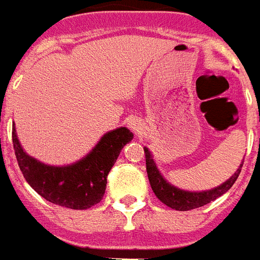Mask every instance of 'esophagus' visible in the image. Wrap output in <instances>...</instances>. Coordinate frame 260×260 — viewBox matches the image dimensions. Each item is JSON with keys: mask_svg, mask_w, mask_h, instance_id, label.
Returning a JSON list of instances; mask_svg holds the SVG:
<instances>
[{"mask_svg": "<svg viewBox=\"0 0 260 260\" xmlns=\"http://www.w3.org/2000/svg\"><path fill=\"white\" fill-rule=\"evenodd\" d=\"M127 124H128V127L132 128L133 132L136 133V134H140V133L142 132V123H141V120H140V119H138V118H136V116H134V118L128 119Z\"/></svg>", "mask_w": 260, "mask_h": 260, "instance_id": "1", "label": "esophagus"}]
</instances>
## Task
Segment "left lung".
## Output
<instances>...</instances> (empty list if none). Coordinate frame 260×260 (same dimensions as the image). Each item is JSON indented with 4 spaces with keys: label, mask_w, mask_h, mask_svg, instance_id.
<instances>
[{
    "label": "left lung",
    "mask_w": 260,
    "mask_h": 260,
    "mask_svg": "<svg viewBox=\"0 0 260 260\" xmlns=\"http://www.w3.org/2000/svg\"><path fill=\"white\" fill-rule=\"evenodd\" d=\"M144 152H145L146 160V173H148L152 190L160 202L170 208H173V210H177V211L194 210V208L206 206L222 194H225L233 186L236 179L239 178L240 171H241L244 163V161H241V165L239 166V169L236 170V173L229 179H226L225 182L220 183L219 186L208 189V190H202V192H192V190H185V189L177 188L174 185H171L157 169L153 156H152V152L146 146H144Z\"/></svg>",
    "instance_id": "8db88e82"
}]
</instances>
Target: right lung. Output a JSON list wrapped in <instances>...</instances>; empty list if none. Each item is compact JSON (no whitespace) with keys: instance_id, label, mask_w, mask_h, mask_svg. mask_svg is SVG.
Wrapping results in <instances>:
<instances>
[{"instance_id":"obj_1","label":"right lung","mask_w":260,"mask_h":260,"mask_svg":"<svg viewBox=\"0 0 260 260\" xmlns=\"http://www.w3.org/2000/svg\"><path fill=\"white\" fill-rule=\"evenodd\" d=\"M134 137L127 127L105 133L94 148L82 159L66 166L45 165L27 153L12 128V141L21 173L35 192L45 200L72 210H87L101 202L107 175L123 146Z\"/></svg>"}]
</instances>
